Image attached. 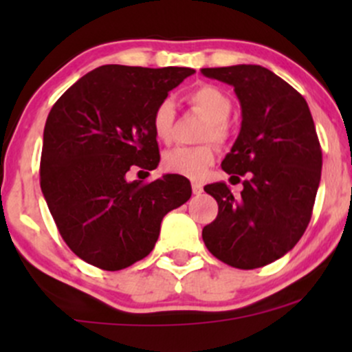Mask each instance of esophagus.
I'll return each mask as SVG.
<instances>
[{
  "label": "esophagus",
  "mask_w": 352,
  "mask_h": 352,
  "mask_svg": "<svg viewBox=\"0 0 352 352\" xmlns=\"http://www.w3.org/2000/svg\"><path fill=\"white\" fill-rule=\"evenodd\" d=\"M192 192L195 193V195H199V193L204 192V185H201L200 182H192Z\"/></svg>",
  "instance_id": "34e87169"
}]
</instances>
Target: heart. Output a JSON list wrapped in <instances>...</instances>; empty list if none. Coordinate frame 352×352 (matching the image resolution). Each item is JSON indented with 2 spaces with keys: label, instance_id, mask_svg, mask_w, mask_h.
<instances>
[{
  "label": "heart",
  "instance_id": "obj_1",
  "mask_svg": "<svg viewBox=\"0 0 352 352\" xmlns=\"http://www.w3.org/2000/svg\"><path fill=\"white\" fill-rule=\"evenodd\" d=\"M188 102L199 109L201 114L208 117L204 125L200 139L225 142L228 139V117L232 112V100L220 87L212 84H201L188 92ZM175 124V109L170 99H164L157 104L152 112V131L159 142L168 144L173 135ZM215 160V145L200 144L193 147H175L164 153V170L175 175L200 179L210 165Z\"/></svg>",
  "mask_w": 352,
  "mask_h": 352
}]
</instances>
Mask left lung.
<instances>
[{
    "mask_svg": "<svg viewBox=\"0 0 352 352\" xmlns=\"http://www.w3.org/2000/svg\"><path fill=\"white\" fill-rule=\"evenodd\" d=\"M235 87L241 129L221 168L243 180L238 197L223 182L205 185L218 215L201 232L213 256L233 268H260L286 254L308 228L322 152L308 102L274 72L254 64L205 67Z\"/></svg>",
    "mask_w": 352,
    "mask_h": 352,
    "instance_id": "1",
    "label": "left lung"
}]
</instances>
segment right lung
<instances>
[{
    "mask_svg": "<svg viewBox=\"0 0 352 352\" xmlns=\"http://www.w3.org/2000/svg\"><path fill=\"white\" fill-rule=\"evenodd\" d=\"M193 72L107 64L52 106L39 180L60 236L86 263L117 272L142 260L155 246L162 218L192 195L190 182L175 173L148 184L125 175L132 167L157 168L152 112Z\"/></svg>",
    "mask_w": 352,
    "mask_h": 352,
    "instance_id": "1",
    "label": "right lung"
}]
</instances>
